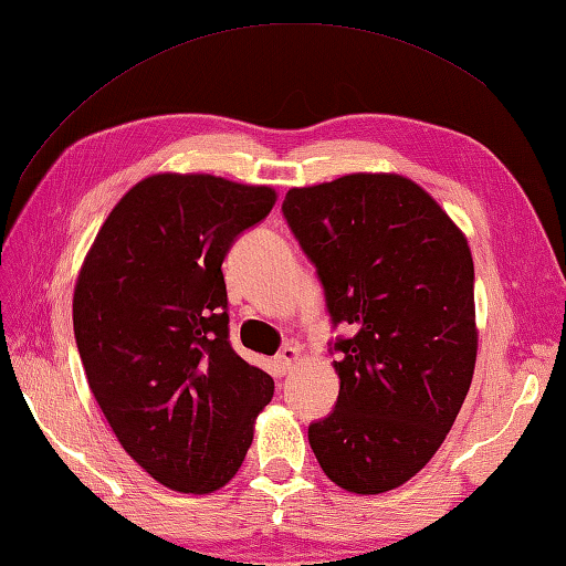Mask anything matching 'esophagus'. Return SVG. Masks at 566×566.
Wrapping results in <instances>:
<instances>
[{
	"label": "esophagus",
	"instance_id": "obj_1",
	"mask_svg": "<svg viewBox=\"0 0 566 566\" xmlns=\"http://www.w3.org/2000/svg\"><path fill=\"white\" fill-rule=\"evenodd\" d=\"M298 347H294V345H286V347H282V353L274 357V365H276V369L280 371H290L296 363H298Z\"/></svg>",
	"mask_w": 566,
	"mask_h": 566
}]
</instances>
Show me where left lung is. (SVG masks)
<instances>
[{"label":"left lung","mask_w":566,"mask_h":566,"mask_svg":"<svg viewBox=\"0 0 566 566\" xmlns=\"http://www.w3.org/2000/svg\"><path fill=\"white\" fill-rule=\"evenodd\" d=\"M282 211L316 264L340 379L335 411L308 426L331 482L359 496L423 469L460 413L476 363L467 235L413 179L355 172L292 187Z\"/></svg>","instance_id":"left-lung-1"}]
</instances>
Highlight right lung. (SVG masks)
<instances>
[{
  "instance_id": "right-lung-1",
  "label": "right lung",
  "mask_w": 566,
  "mask_h": 566,
  "mask_svg": "<svg viewBox=\"0 0 566 566\" xmlns=\"http://www.w3.org/2000/svg\"><path fill=\"white\" fill-rule=\"evenodd\" d=\"M276 191L158 172L106 216L72 296L90 389L122 448L163 486L213 494L243 464L274 381L228 343L221 264Z\"/></svg>"
}]
</instances>
